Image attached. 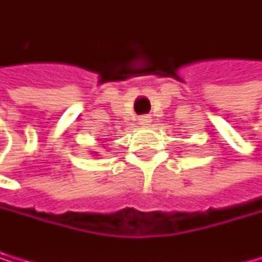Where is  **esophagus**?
I'll use <instances>...</instances> for the list:
<instances>
[{
	"mask_svg": "<svg viewBox=\"0 0 262 262\" xmlns=\"http://www.w3.org/2000/svg\"><path fill=\"white\" fill-rule=\"evenodd\" d=\"M149 123H150V116H147V115H144L139 118V124H142V126H147Z\"/></svg>",
	"mask_w": 262,
	"mask_h": 262,
	"instance_id": "esophagus-1",
	"label": "esophagus"
}]
</instances>
